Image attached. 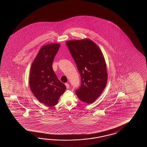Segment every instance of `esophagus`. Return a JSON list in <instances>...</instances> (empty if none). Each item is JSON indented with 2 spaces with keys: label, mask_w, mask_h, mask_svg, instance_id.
<instances>
[{
  "label": "esophagus",
  "mask_w": 147,
  "mask_h": 147,
  "mask_svg": "<svg viewBox=\"0 0 147 147\" xmlns=\"http://www.w3.org/2000/svg\"><path fill=\"white\" fill-rule=\"evenodd\" d=\"M65 85H66V87H67V89H68V88H69V84H68V83H66V84H65Z\"/></svg>",
  "instance_id": "esophagus-1"
}]
</instances>
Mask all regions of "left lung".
<instances>
[{
    "mask_svg": "<svg viewBox=\"0 0 147 147\" xmlns=\"http://www.w3.org/2000/svg\"><path fill=\"white\" fill-rule=\"evenodd\" d=\"M66 44L81 77V84L76 94L79 100L92 103L100 96L107 82L103 55L96 44L88 39L68 41Z\"/></svg>",
    "mask_w": 147,
    "mask_h": 147,
    "instance_id": "obj_1",
    "label": "left lung"
}]
</instances>
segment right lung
I'll list each match as a JSON object with an SVG mask.
<instances>
[{"label": "right lung", "mask_w": 147, "mask_h": 147, "mask_svg": "<svg viewBox=\"0 0 147 147\" xmlns=\"http://www.w3.org/2000/svg\"><path fill=\"white\" fill-rule=\"evenodd\" d=\"M59 48L58 44L43 46L30 68L29 85L31 91L38 100L47 106L56 105L60 96L66 89V86L58 79L52 66Z\"/></svg>", "instance_id": "obj_1"}]
</instances>
